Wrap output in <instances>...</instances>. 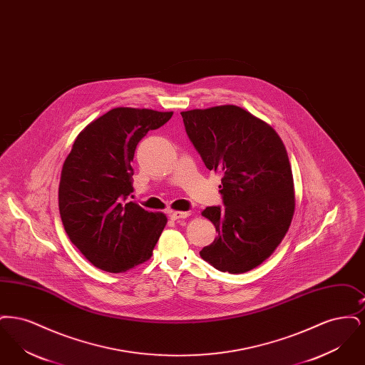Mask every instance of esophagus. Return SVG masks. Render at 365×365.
<instances>
[{
	"mask_svg": "<svg viewBox=\"0 0 365 365\" xmlns=\"http://www.w3.org/2000/svg\"><path fill=\"white\" fill-rule=\"evenodd\" d=\"M190 213L189 212H182V210H175V212H170V217L173 220H179V219H186L189 217Z\"/></svg>",
	"mask_w": 365,
	"mask_h": 365,
	"instance_id": "1",
	"label": "esophagus"
}]
</instances>
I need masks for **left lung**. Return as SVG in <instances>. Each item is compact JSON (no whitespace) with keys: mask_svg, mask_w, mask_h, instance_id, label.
Returning a JSON list of instances; mask_svg holds the SVG:
<instances>
[{"mask_svg":"<svg viewBox=\"0 0 365 365\" xmlns=\"http://www.w3.org/2000/svg\"><path fill=\"white\" fill-rule=\"evenodd\" d=\"M180 115L207 168L222 175L225 207L202 212L217 237L200 256L222 272H247L274 253L294 215L286 148L271 125L235 105Z\"/></svg>","mask_w":365,"mask_h":365,"instance_id":"left-lung-1","label":"left lung"}]
</instances>
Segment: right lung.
Returning a JSON list of instances; mask_svg holds the SVG:
<instances>
[{
	"label": "right lung",
	"instance_id": "obj_1",
	"mask_svg": "<svg viewBox=\"0 0 365 365\" xmlns=\"http://www.w3.org/2000/svg\"><path fill=\"white\" fill-rule=\"evenodd\" d=\"M173 112L115 108L90 123L66 158L58 187L64 230L81 253L106 272L150 259L167 225L163 213L125 200L134 191L131 161L139 140Z\"/></svg>",
	"mask_w": 365,
	"mask_h": 365
}]
</instances>
